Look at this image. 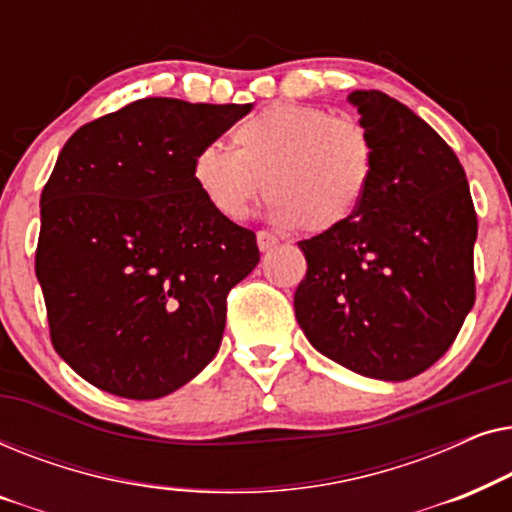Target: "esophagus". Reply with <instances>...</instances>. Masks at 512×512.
<instances>
[{
	"label": "esophagus",
	"mask_w": 512,
	"mask_h": 512,
	"mask_svg": "<svg viewBox=\"0 0 512 512\" xmlns=\"http://www.w3.org/2000/svg\"><path fill=\"white\" fill-rule=\"evenodd\" d=\"M256 242H258V249H261V251H270L272 247H277L279 240L270 233V230H258Z\"/></svg>",
	"instance_id": "obj_1"
}]
</instances>
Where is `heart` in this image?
<instances>
[{
    "label": "heart",
    "mask_w": 512,
    "mask_h": 512,
    "mask_svg": "<svg viewBox=\"0 0 512 512\" xmlns=\"http://www.w3.org/2000/svg\"><path fill=\"white\" fill-rule=\"evenodd\" d=\"M233 139L235 151L202 144L191 167L200 195L226 221H242L265 184L272 219L326 233L352 219L373 179L366 128L326 109L270 104L237 125Z\"/></svg>",
    "instance_id": "1"
}]
</instances>
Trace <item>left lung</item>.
<instances>
[{"mask_svg": "<svg viewBox=\"0 0 512 512\" xmlns=\"http://www.w3.org/2000/svg\"><path fill=\"white\" fill-rule=\"evenodd\" d=\"M349 102L373 139L366 198L342 226L298 242L293 307L314 349L354 373L403 382L431 368L475 303L471 188L457 153L380 90Z\"/></svg>", "mask_w": 512, "mask_h": 512, "instance_id": "1", "label": "left lung"}]
</instances>
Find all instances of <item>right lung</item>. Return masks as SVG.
Here are the masks:
<instances>
[{
    "label": "right lung",
    "mask_w": 512,
    "mask_h": 512,
    "mask_svg": "<svg viewBox=\"0 0 512 512\" xmlns=\"http://www.w3.org/2000/svg\"><path fill=\"white\" fill-rule=\"evenodd\" d=\"M251 104L144 97L81 125L41 191L34 270L51 342L83 380L149 401L219 352L226 298L261 261L191 167Z\"/></svg>",
    "instance_id": "add662e5"
}]
</instances>
